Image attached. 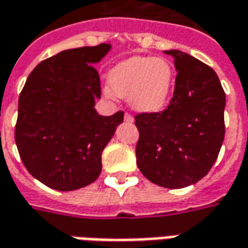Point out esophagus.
Here are the masks:
<instances>
[{"label":"esophagus","instance_id":"34e87169","mask_svg":"<svg viewBox=\"0 0 248 248\" xmlns=\"http://www.w3.org/2000/svg\"><path fill=\"white\" fill-rule=\"evenodd\" d=\"M124 121L126 122H133V117H131L130 112H124Z\"/></svg>","mask_w":248,"mask_h":248}]
</instances>
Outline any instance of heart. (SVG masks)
Here are the masks:
<instances>
[{
    "label": "heart",
    "instance_id": "b5f03b06",
    "mask_svg": "<svg viewBox=\"0 0 248 248\" xmlns=\"http://www.w3.org/2000/svg\"><path fill=\"white\" fill-rule=\"evenodd\" d=\"M174 71L165 59L134 56L117 64L108 75L111 93L130 99L137 111H161L172 94Z\"/></svg>",
    "mask_w": 248,
    "mask_h": 248
}]
</instances>
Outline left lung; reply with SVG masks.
Masks as SVG:
<instances>
[{
	"instance_id": "8db88e82",
	"label": "left lung",
	"mask_w": 248,
	"mask_h": 248,
	"mask_svg": "<svg viewBox=\"0 0 248 248\" xmlns=\"http://www.w3.org/2000/svg\"><path fill=\"white\" fill-rule=\"evenodd\" d=\"M177 71L165 110L138 112L137 165L154 184L177 189L202 180L215 164L226 134V94L209 65L181 51H166Z\"/></svg>"
}]
</instances>
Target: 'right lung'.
Returning a JSON list of instances; mask_svg holds the SVG:
<instances>
[{"label":"right lung","instance_id":"1","mask_svg":"<svg viewBox=\"0 0 248 248\" xmlns=\"http://www.w3.org/2000/svg\"><path fill=\"white\" fill-rule=\"evenodd\" d=\"M110 44L67 49L43 60L28 76L18 98L15 140L22 164L43 184L75 190L94 183L102 152L124 121L94 108L100 79L93 65Z\"/></svg>","mask_w":248,"mask_h":248}]
</instances>
